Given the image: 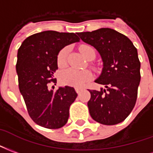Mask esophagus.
Instances as JSON below:
<instances>
[{
	"mask_svg": "<svg viewBox=\"0 0 153 153\" xmlns=\"http://www.w3.org/2000/svg\"><path fill=\"white\" fill-rule=\"evenodd\" d=\"M81 89H79V88H76V92L79 94L81 93Z\"/></svg>",
	"mask_w": 153,
	"mask_h": 153,
	"instance_id": "obj_1",
	"label": "esophagus"
}]
</instances>
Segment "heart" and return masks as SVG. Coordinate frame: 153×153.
<instances>
[{"label":"heart","instance_id":"b5f03b06","mask_svg":"<svg viewBox=\"0 0 153 153\" xmlns=\"http://www.w3.org/2000/svg\"><path fill=\"white\" fill-rule=\"evenodd\" d=\"M81 53L86 59L92 60L95 57V51L92 46L88 45H83L80 47ZM68 48H63L57 55V63L59 67H63L67 63ZM92 77V73L89 70H77L74 68H68L63 71L60 75V81L63 84L68 85L74 87H83Z\"/></svg>","mask_w":153,"mask_h":153}]
</instances>
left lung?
<instances>
[{
	"label": "left lung",
	"mask_w": 153,
	"mask_h": 153,
	"mask_svg": "<svg viewBox=\"0 0 153 153\" xmlns=\"http://www.w3.org/2000/svg\"><path fill=\"white\" fill-rule=\"evenodd\" d=\"M82 41L99 51L103 62L95 82L106 89L89 90L87 105L91 117L102 125L122 122L135 105L140 82V62L130 39L111 28L77 33Z\"/></svg>",
	"instance_id": "obj_1"
}]
</instances>
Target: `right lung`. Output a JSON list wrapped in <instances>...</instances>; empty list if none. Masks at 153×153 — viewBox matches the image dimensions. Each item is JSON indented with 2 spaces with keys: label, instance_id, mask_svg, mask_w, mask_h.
I'll list each match as a JSON object with an SVG mask.
<instances>
[{
  "label": "right lung",
  "instance_id": "1",
  "mask_svg": "<svg viewBox=\"0 0 153 153\" xmlns=\"http://www.w3.org/2000/svg\"><path fill=\"white\" fill-rule=\"evenodd\" d=\"M80 41L75 33L45 31L25 39L18 51L19 88L30 117L47 129H59L68 120L69 108L77 94L74 88L50 89L56 83L57 55L61 49Z\"/></svg>",
  "mask_w": 153,
  "mask_h": 153
}]
</instances>
